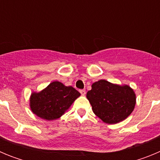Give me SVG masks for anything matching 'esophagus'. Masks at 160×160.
I'll return each instance as SVG.
<instances>
[{
    "label": "esophagus",
    "mask_w": 160,
    "mask_h": 160,
    "mask_svg": "<svg viewBox=\"0 0 160 160\" xmlns=\"http://www.w3.org/2000/svg\"><path fill=\"white\" fill-rule=\"evenodd\" d=\"M80 93L82 94V95H85L86 94V90H80Z\"/></svg>",
    "instance_id": "1"
}]
</instances>
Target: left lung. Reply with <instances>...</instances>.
Here are the masks:
<instances>
[{"mask_svg": "<svg viewBox=\"0 0 160 160\" xmlns=\"http://www.w3.org/2000/svg\"><path fill=\"white\" fill-rule=\"evenodd\" d=\"M87 94L93 112L104 122L114 124L126 119L135 106V94L128 86L113 84L106 80L93 83Z\"/></svg>", "mask_w": 160, "mask_h": 160, "instance_id": "left-lung-1", "label": "left lung"}]
</instances>
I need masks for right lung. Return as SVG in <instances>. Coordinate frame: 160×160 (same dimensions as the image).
Here are the masks:
<instances>
[{"instance_id": "right-lung-1", "label": "right lung", "mask_w": 160, "mask_h": 160, "mask_svg": "<svg viewBox=\"0 0 160 160\" xmlns=\"http://www.w3.org/2000/svg\"><path fill=\"white\" fill-rule=\"evenodd\" d=\"M80 93L60 82H53L39 93H32L30 108L33 114L46 120L60 118L75 101Z\"/></svg>"}]
</instances>
